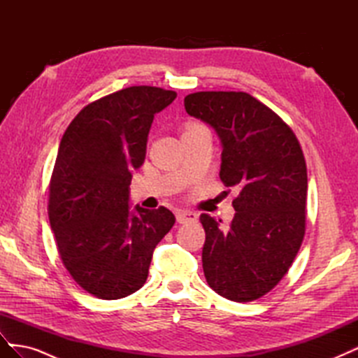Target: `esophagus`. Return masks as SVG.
Returning a JSON list of instances; mask_svg holds the SVG:
<instances>
[{"label": "esophagus", "instance_id": "esophagus-1", "mask_svg": "<svg viewBox=\"0 0 358 358\" xmlns=\"http://www.w3.org/2000/svg\"><path fill=\"white\" fill-rule=\"evenodd\" d=\"M176 220L179 224H188L197 221V213L191 212V210H179L176 213Z\"/></svg>", "mask_w": 358, "mask_h": 358}]
</instances>
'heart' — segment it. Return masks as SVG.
Wrapping results in <instances>:
<instances>
[{
	"mask_svg": "<svg viewBox=\"0 0 358 358\" xmlns=\"http://www.w3.org/2000/svg\"><path fill=\"white\" fill-rule=\"evenodd\" d=\"M188 127H191V125H188Z\"/></svg>",
	"mask_w": 358,
	"mask_h": 358,
	"instance_id": "heart-1",
	"label": "heart"
}]
</instances>
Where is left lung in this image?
Instances as JSON below:
<instances>
[{
  "instance_id": "1",
  "label": "left lung",
  "mask_w": 358,
  "mask_h": 358,
  "mask_svg": "<svg viewBox=\"0 0 358 358\" xmlns=\"http://www.w3.org/2000/svg\"><path fill=\"white\" fill-rule=\"evenodd\" d=\"M183 104L218 133L220 178L225 187L241 188L229 229L200 215L206 280L229 300H257L287 275L305 237V155L284 119L246 92H194Z\"/></svg>"
}]
</instances>
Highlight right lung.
<instances>
[{
	"label": "right lung",
	"mask_w": 358,
	"mask_h": 358,
	"mask_svg": "<svg viewBox=\"0 0 358 358\" xmlns=\"http://www.w3.org/2000/svg\"><path fill=\"white\" fill-rule=\"evenodd\" d=\"M175 99V91L129 86L85 106L61 138L49 221L64 267L94 297L117 300L142 288L155 246L175 225L164 206H137V215L128 206L154 115Z\"/></svg>",
	"instance_id": "1"
}]
</instances>
